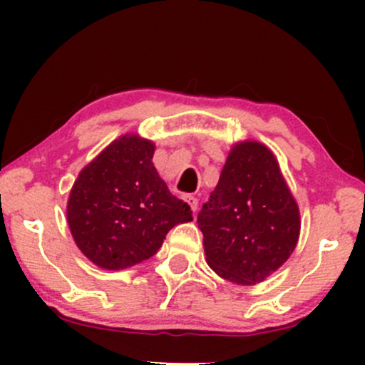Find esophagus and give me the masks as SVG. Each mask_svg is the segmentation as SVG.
I'll return each mask as SVG.
<instances>
[{
    "label": "esophagus",
    "mask_w": 365,
    "mask_h": 365,
    "mask_svg": "<svg viewBox=\"0 0 365 365\" xmlns=\"http://www.w3.org/2000/svg\"><path fill=\"white\" fill-rule=\"evenodd\" d=\"M178 191H179V194H182L184 197H189V199H192V201H194V197H191L192 189H191V184H189V182H182V184H179V186H178Z\"/></svg>",
    "instance_id": "1"
}]
</instances>
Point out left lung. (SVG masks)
Wrapping results in <instances>:
<instances>
[{"instance_id": "left-lung-1", "label": "left lung", "mask_w": 365, "mask_h": 365, "mask_svg": "<svg viewBox=\"0 0 365 365\" xmlns=\"http://www.w3.org/2000/svg\"><path fill=\"white\" fill-rule=\"evenodd\" d=\"M153 141L124 134L78 174L66 219L79 251L98 267L123 271L153 257L166 234L191 222L153 164Z\"/></svg>"}]
</instances>
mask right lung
Returning a JSON list of instances; mask_svg holds the SVG:
<instances>
[{
    "label": "right lung",
    "mask_w": 365,
    "mask_h": 365,
    "mask_svg": "<svg viewBox=\"0 0 365 365\" xmlns=\"http://www.w3.org/2000/svg\"><path fill=\"white\" fill-rule=\"evenodd\" d=\"M206 262L239 286L262 282L291 257L301 216L276 158L256 144L229 153L211 199L197 216Z\"/></svg>",
    "instance_id": "right-lung-1"
}]
</instances>
